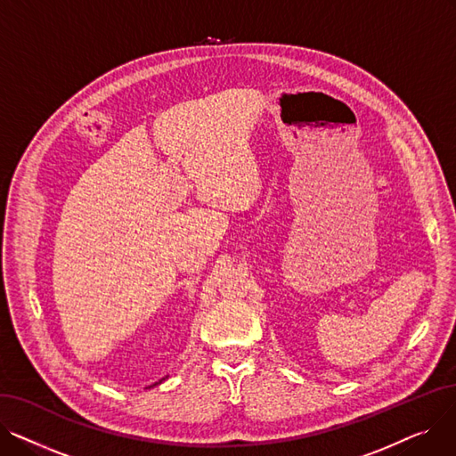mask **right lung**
I'll use <instances>...</instances> for the list:
<instances>
[{
  "mask_svg": "<svg viewBox=\"0 0 456 456\" xmlns=\"http://www.w3.org/2000/svg\"><path fill=\"white\" fill-rule=\"evenodd\" d=\"M162 380H164V379H160L159 382H155V385H151V387H157V385H160V382H162ZM151 387H150V388H151Z\"/></svg>",
  "mask_w": 456,
  "mask_h": 456,
  "instance_id": "obj_1",
  "label": "right lung"
}]
</instances>
